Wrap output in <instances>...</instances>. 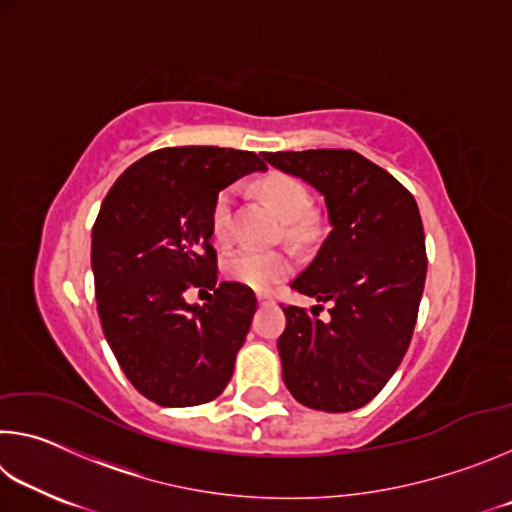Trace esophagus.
Returning <instances> with one entry per match:
<instances>
[{"label": "esophagus", "instance_id": "esophagus-1", "mask_svg": "<svg viewBox=\"0 0 512 512\" xmlns=\"http://www.w3.org/2000/svg\"><path fill=\"white\" fill-rule=\"evenodd\" d=\"M257 302H259V307H271L275 298L271 296V293H257Z\"/></svg>", "mask_w": 512, "mask_h": 512}]
</instances>
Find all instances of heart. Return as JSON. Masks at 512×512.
<instances>
[{"label": "heart", "mask_w": 512, "mask_h": 512, "mask_svg": "<svg viewBox=\"0 0 512 512\" xmlns=\"http://www.w3.org/2000/svg\"><path fill=\"white\" fill-rule=\"evenodd\" d=\"M259 194L287 221H298L300 216H305L311 203L307 187L298 178L284 176V173H275V176L262 180ZM232 203H235L232 189H221L212 205V232L221 244L232 237ZM223 271L228 280L241 284V287L264 291L275 287L277 282H282L293 271V257L289 250L244 246L225 257Z\"/></svg>", "instance_id": "b5f03b06"}]
</instances>
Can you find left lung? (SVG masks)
Instances as JSON below:
<instances>
[{"label": "left lung", "mask_w": 512, "mask_h": 512, "mask_svg": "<svg viewBox=\"0 0 512 512\" xmlns=\"http://www.w3.org/2000/svg\"><path fill=\"white\" fill-rule=\"evenodd\" d=\"M264 160L314 185L332 223L314 262L291 282L320 305H282L284 384L309 409H361L402 363L418 320L427 277L418 203L400 180L350 149L277 151ZM325 301L327 321L319 318Z\"/></svg>", "instance_id": "obj_1"}]
</instances>
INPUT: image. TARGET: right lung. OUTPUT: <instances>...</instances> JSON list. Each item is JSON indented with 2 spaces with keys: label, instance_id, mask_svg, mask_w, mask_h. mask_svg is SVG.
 I'll list each match as a JSON object with an SVG mask.
<instances>
[{
  "label": "right lung",
  "instance_id": "1",
  "mask_svg": "<svg viewBox=\"0 0 512 512\" xmlns=\"http://www.w3.org/2000/svg\"><path fill=\"white\" fill-rule=\"evenodd\" d=\"M266 164L253 151L167 146L131 164L92 228L103 334L128 381L160 406H198L223 393L257 298L216 284L212 205L223 187ZM203 288V308L182 293Z\"/></svg>",
  "mask_w": 512,
  "mask_h": 512
}]
</instances>
